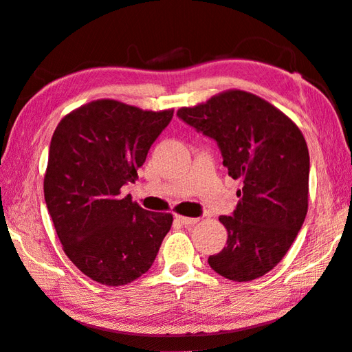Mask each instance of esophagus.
<instances>
[{"label":"esophagus","mask_w":352,"mask_h":352,"mask_svg":"<svg viewBox=\"0 0 352 352\" xmlns=\"http://www.w3.org/2000/svg\"><path fill=\"white\" fill-rule=\"evenodd\" d=\"M175 219L184 226H192L195 223H198V219H189V217H184V215H175Z\"/></svg>","instance_id":"esophagus-1"}]
</instances>
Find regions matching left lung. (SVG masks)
I'll return each instance as SVG.
<instances>
[{"mask_svg":"<svg viewBox=\"0 0 352 352\" xmlns=\"http://www.w3.org/2000/svg\"><path fill=\"white\" fill-rule=\"evenodd\" d=\"M177 115L214 138L223 164L243 182L232 215H220L226 246L208 258L232 282L265 276L289 251L308 212L309 152L294 121L251 92L231 89Z\"/></svg>","mask_w":352,"mask_h":352,"instance_id":"1","label":"left lung"}]
</instances>
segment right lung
Segmentation results:
<instances>
[{"label":"right lung","mask_w":352,"mask_h":352,"mask_svg":"<svg viewBox=\"0 0 352 352\" xmlns=\"http://www.w3.org/2000/svg\"><path fill=\"white\" fill-rule=\"evenodd\" d=\"M172 115L106 98L82 104L56 126L44 198L63 251L94 282L121 286L142 277L169 232L172 214L143 209L121 197V186L137 180Z\"/></svg>","instance_id":"add662e5"}]
</instances>
